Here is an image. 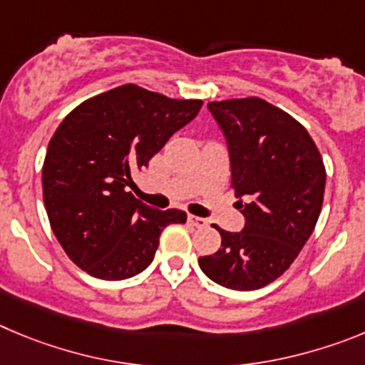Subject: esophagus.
Masks as SVG:
<instances>
[{
    "instance_id": "34e87169",
    "label": "esophagus",
    "mask_w": 365,
    "mask_h": 365,
    "mask_svg": "<svg viewBox=\"0 0 365 365\" xmlns=\"http://www.w3.org/2000/svg\"><path fill=\"white\" fill-rule=\"evenodd\" d=\"M187 220H189L190 225H195V227H203V225H207V220L205 218H200V216L189 215V216H187Z\"/></svg>"
}]
</instances>
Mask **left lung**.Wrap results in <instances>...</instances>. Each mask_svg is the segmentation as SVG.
<instances>
[{"label":"left lung","instance_id":"1","mask_svg":"<svg viewBox=\"0 0 365 365\" xmlns=\"http://www.w3.org/2000/svg\"><path fill=\"white\" fill-rule=\"evenodd\" d=\"M207 109L227 142L245 225L240 232L216 227L222 247L198 264L218 285L255 291L284 274L313 235L326 167L305 127L265 100L211 101Z\"/></svg>","mask_w":365,"mask_h":365}]
</instances>
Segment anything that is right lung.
<instances>
[{
    "label": "right lung",
    "mask_w": 365,
    "mask_h": 365,
    "mask_svg": "<svg viewBox=\"0 0 365 365\" xmlns=\"http://www.w3.org/2000/svg\"><path fill=\"white\" fill-rule=\"evenodd\" d=\"M202 109L121 85L78 105L60 123L43 163V202L56 238L74 264L100 280H125L154 260L178 209L160 211L134 198L133 173L149 163Z\"/></svg>",
    "instance_id": "add662e5"
}]
</instances>
